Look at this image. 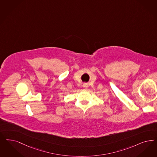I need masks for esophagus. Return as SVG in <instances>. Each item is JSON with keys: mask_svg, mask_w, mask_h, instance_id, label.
I'll use <instances>...</instances> for the list:
<instances>
[{"mask_svg": "<svg viewBox=\"0 0 157 157\" xmlns=\"http://www.w3.org/2000/svg\"><path fill=\"white\" fill-rule=\"evenodd\" d=\"M83 86H84V88L85 89H87V88H88V85L86 84H84V85H83Z\"/></svg>", "mask_w": 157, "mask_h": 157, "instance_id": "esophagus-1", "label": "esophagus"}]
</instances>
